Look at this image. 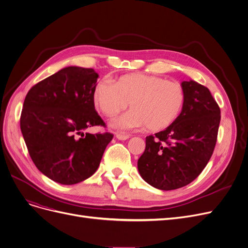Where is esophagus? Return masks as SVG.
<instances>
[{"label":"esophagus","mask_w":248,"mask_h":248,"mask_svg":"<svg viewBox=\"0 0 248 248\" xmlns=\"http://www.w3.org/2000/svg\"><path fill=\"white\" fill-rule=\"evenodd\" d=\"M115 137L118 140H122V141H124V140H127L131 136L130 135H124V134H116Z\"/></svg>","instance_id":"obj_1"}]
</instances>
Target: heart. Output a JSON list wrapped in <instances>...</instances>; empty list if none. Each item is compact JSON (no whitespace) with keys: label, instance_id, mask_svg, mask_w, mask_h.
I'll list each match as a JSON object with an SVG mask.
<instances>
[{"label":"heart","instance_id":"obj_1","mask_svg":"<svg viewBox=\"0 0 248 248\" xmlns=\"http://www.w3.org/2000/svg\"><path fill=\"white\" fill-rule=\"evenodd\" d=\"M185 99L179 83L146 74L124 75L115 83L102 80L93 91L94 103L105 116L116 115L130 102L132 109L110 122L123 131L145 125L151 131L163 130L176 120Z\"/></svg>","mask_w":248,"mask_h":248}]
</instances>
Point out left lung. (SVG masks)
<instances>
[{"instance_id":"left-lung-1","label":"left lung","mask_w":248,"mask_h":248,"mask_svg":"<svg viewBox=\"0 0 248 248\" xmlns=\"http://www.w3.org/2000/svg\"><path fill=\"white\" fill-rule=\"evenodd\" d=\"M186 99L180 114L164 131L146 137L138 160L143 179L171 190L195 180L208 164L217 142L221 110L210 90L196 81L181 83Z\"/></svg>"}]
</instances>
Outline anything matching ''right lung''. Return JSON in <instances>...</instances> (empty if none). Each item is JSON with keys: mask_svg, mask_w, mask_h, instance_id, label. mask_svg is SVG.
I'll use <instances>...</instances> for the list:
<instances>
[{"mask_svg": "<svg viewBox=\"0 0 248 248\" xmlns=\"http://www.w3.org/2000/svg\"><path fill=\"white\" fill-rule=\"evenodd\" d=\"M97 78L93 69L67 67L35 84L25 97L20 127L29 155L41 173L61 185L93 175L113 138L83 133L106 126L94 107Z\"/></svg>", "mask_w": 248, "mask_h": 248, "instance_id": "add662e5", "label": "right lung"}]
</instances>
